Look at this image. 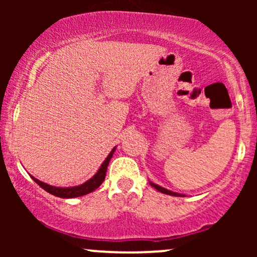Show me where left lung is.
Masks as SVG:
<instances>
[{"label":"left lung","instance_id":"left-lung-1","mask_svg":"<svg viewBox=\"0 0 257 257\" xmlns=\"http://www.w3.org/2000/svg\"><path fill=\"white\" fill-rule=\"evenodd\" d=\"M150 184H151L152 187H155L156 190L159 191V192H162V193H166V194H169V196H175V197H176V196H181V194H179V193L172 192V191H168V190H166V188L161 187V186H158V185L153 184V182H150Z\"/></svg>","mask_w":257,"mask_h":257}]
</instances>
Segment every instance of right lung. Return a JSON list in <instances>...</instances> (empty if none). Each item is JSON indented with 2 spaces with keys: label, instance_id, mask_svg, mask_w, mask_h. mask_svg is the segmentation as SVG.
Returning <instances> with one entry per match:
<instances>
[{
  "label": "right lung",
  "instance_id": "right-lung-1",
  "mask_svg": "<svg viewBox=\"0 0 257 257\" xmlns=\"http://www.w3.org/2000/svg\"><path fill=\"white\" fill-rule=\"evenodd\" d=\"M114 150H116V147L112 150V151L110 152V155L107 156V158L105 159L104 163L101 164V167H100V169L98 170V173H96L93 178L88 180L87 182H84L83 185L75 186V187H55V186L44 184V182L40 181V180L35 179L34 176H31V178L38 186H41L43 190H46L47 192L53 194V196L60 197V198H75V197L84 196V194L95 191L96 188H98L99 186L102 184V181L105 180L106 172H107L108 162H110V159L112 158V155H113Z\"/></svg>",
  "mask_w": 257,
  "mask_h": 257
}]
</instances>
